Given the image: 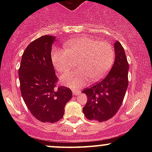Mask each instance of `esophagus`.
I'll list each match as a JSON object with an SVG mask.
<instances>
[{"mask_svg":"<svg viewBox=\"0 0 152 152\" xmlns=\"http://www.w3.org/2000/svg\"><path fill=\"white\" fill-rule=\"evenodd\" d=\"M79 93H80V92H79V90H73V96H77V95H79Z\"/></svg>","mask_w":152,"mask_h":152,"instance_id":"1","label":"esophagus"}]
</instances>
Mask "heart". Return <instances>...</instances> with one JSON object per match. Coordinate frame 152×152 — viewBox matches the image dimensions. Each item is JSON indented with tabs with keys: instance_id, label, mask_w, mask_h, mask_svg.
<instances>
[{
	"instance_id": "b5f03b06",
	"label": "heart",
	"mask_w": 152,
	"mask_h": 152,
	"mask_svg": "<svg viewBox=\"0 0 152 152\" xmlns=\"http://www.w3.org/2000/svg\"><path fill=\"white\" fill-rule=\"evenodd\" d=\"M65 50L55 48L51 51V61L59 72L66 71L72 60L79 58L78 70L61 76L62 84L73 89L84 87L89 80L97 82L107 74L114 61V50L110 43L99 42L88 37L79 36L65 42Z\"/></svg>"
}]
</instances>
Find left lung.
I'll list each match as a JSON object with an SVG mask.
<instances>
[{
  "label": "left lung",
  "mask_w": 152,
  "mask_h": 152,
  "mask_svg": "<svg viewBox=\"0 0 152 152\" xmlns=\"http://www.w3.org/2000/svg\"><path fill=\"white\" fill-rule=\"evenodd\" d=\"M115 59L114 65L104 79L82 93L87 96L83 107L86 118L99 122L112 118L118 111L128 87L129 64L121 44H114Z\"/></svg>",
  "instance_id": "1"
}]
</instances>
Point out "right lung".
Instances as JSON below:
<instances>
[{"instance_id": "add662e5", "label": "right lung", "mask_w": 152, "mask_h": 152, "mask_svg": "<svg viewBox=\"0 0 152 152\" xmlns=\"http://www.w3.org/2000/svg\"><path fill=\"white\" fill-rule=\"evenodd\" d=\"M56 37L45 35L31 42L24 50L18 70L20 91L32 115L43 123L62 118L72 98L70 88L56 87L58 79L51 61Z\"/></svg>"}]
</instances>
